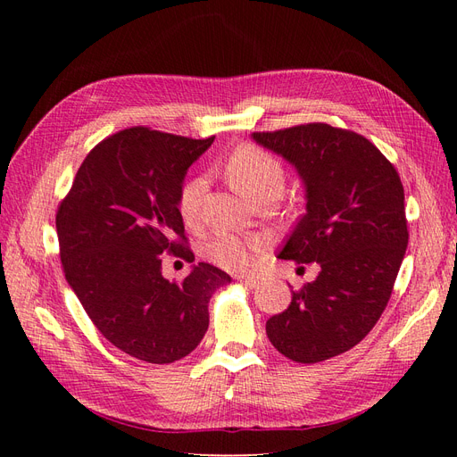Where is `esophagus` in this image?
Instances as JSON below:
<instances>
[{
	"instance_id": "obj_1",
	"label": "esophagus",
	"mask_w": 457,
	"mask_h": 457,
	"mask_svg": "<svg viewBox=\"0 0 457 457\" xmlns=\"http://www.w3.org/2000/svg\"><path fill=\"white\" fill-rule=\"evenodd\" d=\"M238 280H240L245 287H250V289H255V287L259 286V280L253 278V276H240Z\"/></svg>"
}]
</instances>
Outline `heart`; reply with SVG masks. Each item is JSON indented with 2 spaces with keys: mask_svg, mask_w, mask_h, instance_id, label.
I'll return each mask as SVG.
<instances>
[{
  "mask_svg": "<svg viewBox=\"0 0 457 457\" xmlns=\"http://www.w3.org/2000/svg\"><path fill=\"white\" fill-rule=\"evenodd\" d=\"M227 177L244 196L253 200L261 192L270 188L282 190L284 168L282 163L270 156L269 152L253 145H242L232 154L225 165ZM205 190L204 177H192L179 192V213L187 223H195L198 217V204ZM267 250V240L261 237H242V234H217L207 244L205 252L213 262L227 270L242 272L247 270L255 261L257 253Z\"/></svg>",
  "mask_w": 457,
  "mask_h": 457,
  "instance_id": "heart-1",
  "label": "heart"
}]
</instances>
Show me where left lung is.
Listing matches in <instances>:
<instances>
[{
	"mask_svg": "<svg viewBox=\"0 0 457 457\" xmlns=\"http://www.w3.org/2000/svg\"><path fill=\"white\" fill-rule=\"evenodd\" d=\"M253 141L295 165L307 192L278 257L320 265L269 318L267 336L289 361L322 362L361 343L389 303L408 247L404 188L378 146L349 129L305 123Z\"/></svg>",
	"mask_w": 457,
	"mask_h": 457,
	"instance_id": "left-lung-1",
	"label": "left lung"
}]
</instances>
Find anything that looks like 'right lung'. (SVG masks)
<instances>
[{
    "mask_svg": "<svg viewBox=\"0 0 457 457\" xmlns=\"http://www.w3.org/2000/svg\"><path fill=\"white\" fill-rule=\"evenodd\" d=\"M215 137L188 139L148 128L106 137L79 165L57 212L66 282L95 328L133 358L181 361L210 326L207 305L230 276L198 262L183 282L162 274V255L188 262L179 192Z\"/></svg>",
    "mask_w": 457,
    "mask_h": 457,
    "instance_id": "1",
    "label": "right lung"
}]
</instances>
